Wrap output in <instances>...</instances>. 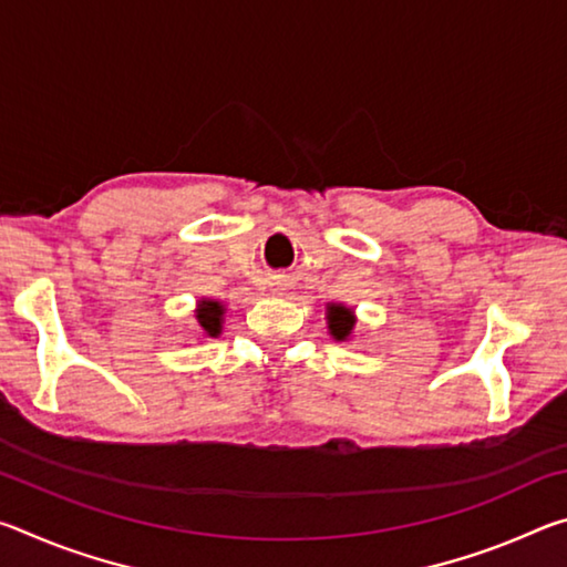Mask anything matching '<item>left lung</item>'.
<instances>
[{"instance_id": "1", "label": "left lung", "mask_w": 567, "mask_h": 567, "mask_svg": "<svg viewBox=\"0 0 567 567\" xmlns=\"http://www.w3.org/2000/svg\"><path fill=\"white\" fill-rule=\"evenodd\" d=\"M324 320H328V332L334 342L352 340L354 328H358V315H354L352 307L342 302H328Z\"/></svg>"}]
</instances>
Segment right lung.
<instances>
[{
	"label": "right lung",
	"mask_w": 567,
	"mask_h": 567,
	"mask_svg": "<svg viewBox=\"0 0 567 567\" xmlns=\"http://www.w3.org/2000/svg\"><path fill=\"white\" fill-rule=\"evenodd\" d=\"M225 312H227L225 302L213 300V297H203V300H197L195 320H197V330L205 340H213V338H219V334H223Z\"/></svg>",
	"instance_id": "add662e5"
}]
</instances>
